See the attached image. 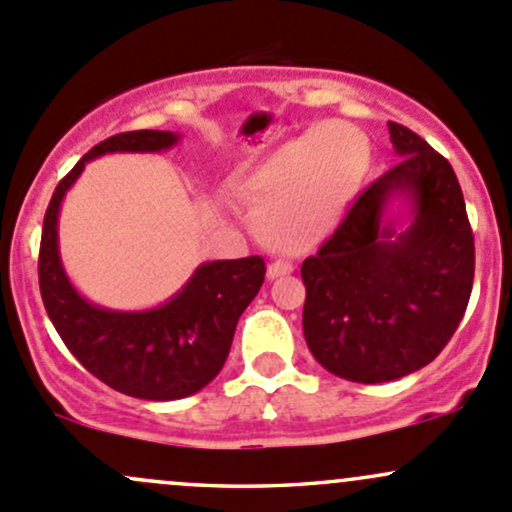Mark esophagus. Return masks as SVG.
<instances>
[{"instance_id":"1","label":"esophagus","mask_w":512,"mask_h":512,"mask_svg":"<svg viewBox=\"0 0 512 512\" xmlns=\"http://www.w3.org/2000/svg\"><path fill=\"white\" fill-rule=\"evenodd\" d=\"M294 272L292 262H284V260H274L270 267H267V277L270 279H279V277H287V274Z\"/></svg>"}]
</instances>
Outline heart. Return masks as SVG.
<instances>
[{
  "label": "heart",
  "mask_w": 512,
  "mask_h": 512,
  "mask_svg": "<svg viewBox=\"0 0 512 512\" xmlns=\"http://www.w3.org/2000/svg\"><path fill=\"white\" fill-rule=\"evenodd\" d=\"M373 164V144L348 122H324L279 144L245 179L240 196L274 247L304 252L346 218Z\"/></svg>",
  "instance_id": "1"
}]
</instances>
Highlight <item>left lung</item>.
Segmentation results:
<instances>
[{
    "instance_id": "1",
    "label": "left lung",
    "mask_w": 512,
    "mask_h": 512,
    "mask_svg": "<svg viewBox=\"0 0 512 512\" xmlns=\"http://www.w3.org/2000/svg\"><path fill=\"white\" fill-rule=\"evenodd\" d=\"M400 157L306 257L304 338L328 373L390 383L432 363L459 328L473 287V233L454 169L412 129L387 122ZM400 197L408 225L386 208Z\"/></svg>"
}]
</instances>
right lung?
I'll return each instance as SVG.
<instances>
[{"label":"right lung","instance_id":"obj_1","mask_svg":"<svg viewBox=\"0 0 512 512\" xmlns=\"http://www.w3.org/2000/svg\"><path fill=\"white\" fill-rule=\"evenodd\" d=\"M179 139L176 132L137 129L95 144L53 191L39 252L43 306L68 351L112 390L154 402L193 395L220 373L238 319L265 282V260L252 255L203 262L166 304L144 311L105 309L90 304L63 270L58 213L88 161L115 152H164Z\"/></svg>","mask_w":512,"mask_h":512}]
</instances>
